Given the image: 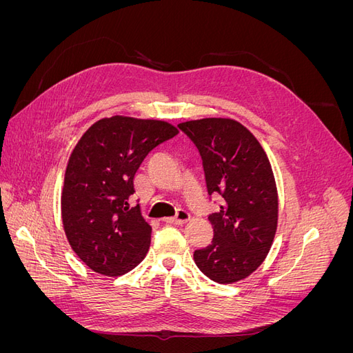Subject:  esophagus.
Returning a JSON list of instances; mask_svg holds the SVG:
<instances>
[{"instance_id": "34e87169", "label": "esophagus", "mask_w": 353, "mask_h": 353, "mask_svg": "<svg viewBox=\"0 0 353 353\" xmlns=\"http://www.w3.org/2000/svg\"><path fill=\"white\" fill-rule=\"evenodd\" d=\"M190 221V213L187 210L179 209L176 212V215L172 218H165V222L168 223H179V225H183V223H187Z\"/></svg>"}]
</instances>
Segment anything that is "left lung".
I'll return each instance as SVG.
<instances>
[{
	"instance_id": "8db88e82",
	"label": "left lung",
	"mask_w": 353,
	"mask_h": 353,
	"mask_svg": "<svg viewBox=\"0 0 353 353\" xmlns=\"http://www.w3.org/2000/svg\"><path fill=\"white\" fill-rule=\"evenodd\" d=\"M201 157L209 196L223 200L210 213L212 243L194 252L199 270L219 284L249 276L268 254L279 221L270 160L253 134L222 117L179 123Z\"/></svg>"
}]
</instances>
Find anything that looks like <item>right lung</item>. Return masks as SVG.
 I'll return each instance as SVG.
<instances>
[{
	"label": "right lung",
	"instance_id": "add662e5",
	"mask_svg": "<svg viewBox=\"0 0 353 353\" xmlns=\"http://www.w3.org/2000/svg\"><path fill=\"white\" fill-rule=\"evenodd\" d=\"M176 134L163 121L113 116L95 122L73 148L61 193L63 227L92 271L122 275L145 258L152 227L128 200L145 156Z\"/></svg>",
	"mask_w": 353,
	"mask_h": 353
}]
</instances>
